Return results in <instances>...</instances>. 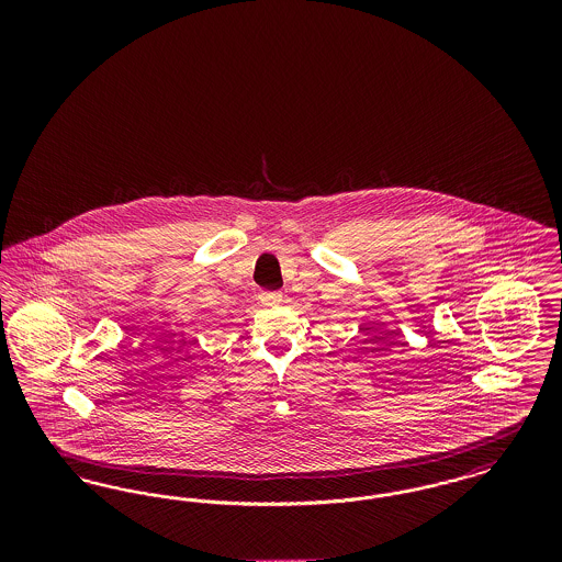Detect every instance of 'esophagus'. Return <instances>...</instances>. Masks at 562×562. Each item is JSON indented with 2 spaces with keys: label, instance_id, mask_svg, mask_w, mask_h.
Instances as JSON below:
<instances>
[{
  "label": "esophagus",
  "instance_id": "esophagus-1",
  "mask_svg": "<svg viewBox=\"0 0 562 562\" xmlns=\"http://www.w3.org/2000/svg\"><path fill=\"white\" fill-rule=\"evenodd\" d=\"M261 301H263V305H278L282 301V293H278V291H263L261 293Z\"/></svg>",
  "mask_w": 562,
  "mask_h": 562
}]
</instances>
